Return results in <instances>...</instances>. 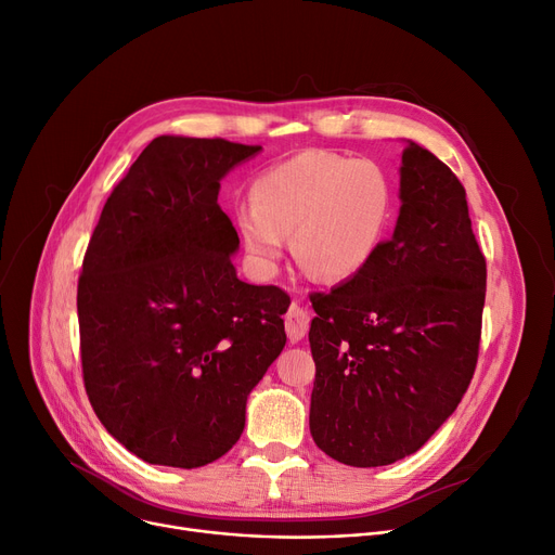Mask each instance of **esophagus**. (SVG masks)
<instances>
[{
    "instance_id": "esophagus-1",
    "label": "esophagus",
    "mask_w": 555,
    "mask_h": 555,
    "mask_svg": "<svg viewBox=\"0 0 555 555\" xmlns=\"http://www.w3.org/2000/svg\"><path fill=\"white\" fill-rule=\"evenodd\" d=\"M308 328H310V314H308V310H306L301 304L295 301L293 306H289V310H287V314H285V333H287V339L293 341V344L301 341V339L306 337Z\"/></svg>"
}]
</instances>
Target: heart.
Segmentation results:
<instances>
[{
  "label": "heart",
  "instance_id": "b5f03b06",
  "mask_svg": "<svg viewBox=\"0 0 555 555\" xmlns=\"http://www.w3.org/2000/svg\"><path fill=\"white\" fill-rule=\"evenodd\" d=\"M389 214V182L373 162L306 151L258 175L236 224L262 274L276 270L285 236L295 233V256L310 276L346 281L375 256Z\"/></svg>",
  "mask_w": 555,
  "mask_h": 555
}]
</instances>
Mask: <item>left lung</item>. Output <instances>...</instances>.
Instances as JSON below:
<instances>
[{
  "label": "left lung",
  "mask_w": 555,
  "mask_h": 555,
  "mask_svg": "<svg viewBox=\"0 0 555 555\" xmlns=\"http://www.w3.org/2000/svg\"><path fill=\"white\" fill-rule=\"evenodd\" d=\"M400 214L369 266L310 297V434L353 468L421 450L456 410L479 356L486 258L456 175L406 141Z\"/></svg>",
  "instance_id": "8db88e82"
}]
</instances>
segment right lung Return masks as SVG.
<instances>
[{"instance_id":"right-lung-1","label":"right lung","mask_w":555,"mask_h":555,"mask_svg":"<svg viewBox=\"0 0 555 555\" xmlns=\"http://www.w3.org/2000/svg\"><path fill=\"white\" fill-rule=\"evenodd\" d=\"M260 145L157 137L114 186L82 258L85 391L139 459L199 468L241 439L245 404L285 346L289 297L238 279L220 180Z\"/></svg>"}]
</instances>
